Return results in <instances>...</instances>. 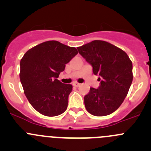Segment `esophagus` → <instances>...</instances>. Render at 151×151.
Returning <instances> with one entry per match:
<instances>
[{
  "label": "esophagus",
  "instance_id": "esophagus-1",
  "mask_svg": "<svg viewBox=\"0 0 151 151\" xmlns=\"http://www.w3.org/2000/svg\"><path fill=\"white\" fill-rule=\"evenodd\" d=\"M73 85H74V86H75V87H79L80 85V83H73Z\"/></svg>",
  "mask_w": 151,
  "mask_h": 151
}]
</instances>
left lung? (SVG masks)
Instances as JSON below:
<instances>
[{"label":"left lung","instance_id":"8db88e82","mask_svg":"<svg viewBox=\"0 0 151 151\" xmlns=\"http://www.w3.org/2000/svg\"><path fill=\"white\" fill-rule=\"evenodd\" d=\"M79 53L99 76L97 89L85 96L87 111L95 116L115 112L124 101L133 80L132 63L124 51L104 41L95 40L77 47Z\"/></svg>","mask_w":151,"mask_h":151}]
</instances>
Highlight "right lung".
I'll use <instances>...</instances> for the list:
<instances>
[{"label": "right lung", "mask_w": 151, "mask_h": 151, "mask_svg": "<svg viewBox=\"0 0 151 151\" xmlns=\"http://www.w3.org/2000/svg\"><path fill=\"white\" fill-rule=\"evenodd\" d=\"M77 53L75 47L48 41L29 50L21 59L19 78L24 93L39 113L53 117L66 110L72 85L58 78Z\"/></svg>", "instance_id": "obj_1"}]
</instances>
